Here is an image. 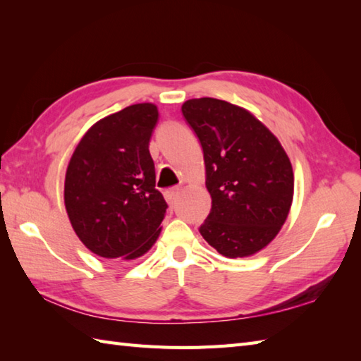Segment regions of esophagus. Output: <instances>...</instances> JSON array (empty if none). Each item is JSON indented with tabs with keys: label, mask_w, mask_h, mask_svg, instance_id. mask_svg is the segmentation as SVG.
Masks as SVG:
<instances>
[{
	"label": "esophagus",
	"mask_w": 361,
	"mask_h": 361,
	"mask_svg": "<svg viewBox=\"0 0 361 361\" xmlns=\"http://www.w3.org/2000/svg\"><path fill=\"white\" fill-rule=\"evenodd\" d=\"M180 194H181V188L180 186H175V188H171V189H167L166 192H164V197H166V200L169 202V203H173L176 198L180 197Z\"/></svg>",
	"instance_id": "obj_1"
}]
</instances>
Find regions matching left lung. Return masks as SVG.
<instances>
[{
  "mask_svg": "<svg viewBox=\"0 0 361 361\" xmlns=\"http://www.w3.org/2000/svg\"><path fill=\"white\" fill-rule=\"evenodd\" d=\"M183 116L203 147L212 198L200 234L225 257L264 250L286 224L295 176L279 140L255 114L214 97L189 99Z\"/></svg>",
  "mask_w": 361,
  "mask_h": 361,
  "instance_id": "1",
  "label": "left lung"
}]
</instances>
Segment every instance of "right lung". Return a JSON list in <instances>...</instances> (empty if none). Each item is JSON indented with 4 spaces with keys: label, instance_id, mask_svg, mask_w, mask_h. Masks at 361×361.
I'll return each instance as SVG.
<instances>
[{
    "label": "right lung",
    "instance_id": "1",
    "mask_svg": "<svg viewBox=\"0 0 361 361\" xmlns=\"http://www.w3.org/2000/svg\"><path fill=\"white\" fill-rule=\"evenodd\" d=\"M158 106H126L91 126L65 175V208L80 242L105 259L144 256L161 233L167 204L155 189L149 152Z\"/></svg>",
    "mask_w": 361,
    "mask_h": 361
}]
</instances>
